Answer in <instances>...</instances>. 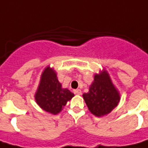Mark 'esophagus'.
I'll use <instances>...</instances> for the list:
<instances>
[{
    "mask_svg": "<svg viewBox=\"0 0 148 148\" xmlns=\"http://www.w3.org/2000/svg\"><path fill=\"white\" fill-rule=\"evenodd\" d=\"M74 93L75 95H81L82 94V91L80 89H75V90H74Z\"/></svg>",
    "mask_w": 148,
    "mask_h": 148,
    "instance_id": "1",
    "label": "esophagus"
}]
</instances>
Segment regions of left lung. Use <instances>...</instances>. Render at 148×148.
I'll list each match as a JSON object with an SVG mask.
<instances>
[{
    "label": "left lung",
    "mask_w": 148,
    "mask_h": 148,
    "mask_svg": "<svg viewBox=\"0 0 148 148\" xmlns=\"http://www.w3.org/2000/svg\"><path fill=\"white\" fill-rule=\"evenodd\" d=\"M83 98L89 111L98 117L109 114L120 100L119 92L105 70L95 75L89 92L84 93Z\"/></svg>",
    "instance_id": "1"
}]
</instances>
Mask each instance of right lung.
<instances>
[{"label":"right lung","instance_id":"add662e5","mask_svg":"<svg viewBox=\"0 0 148 148\" xmlns=\"http://www.w3.org/2000/svg\"><path fill=\"white\" fill-rule=\"evenodd\" d=\"M74 96L67 88H63L56 73L47 66L42 72L35 99L40 108L49 113L56 115L61 111L66 102Z\"/></svg>","mask_w":148,"mask_h":148}]
</instances>
